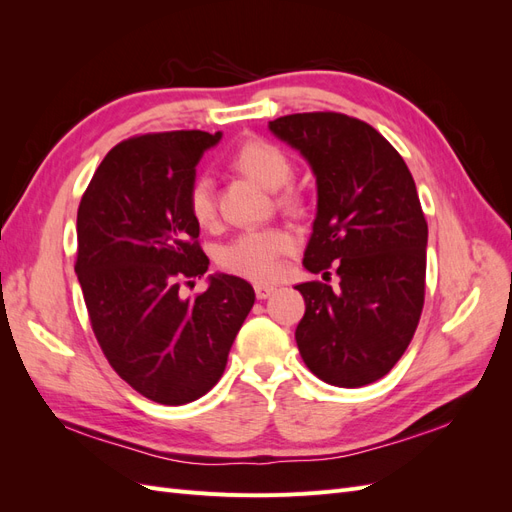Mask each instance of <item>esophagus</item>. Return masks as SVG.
<instances>
[{
    "mask_svg": "<svg viewBox=\"0 0 512 512\" xmlns=\"http://www.w3.org/2000/svg\"><path fill=\"white\" fill-rule=\"evenodd\" d=\"M254 290H256V297L262 301V299L271 297V294L275 292V286H269V284H256V286H254Z\"/></svg>",
    "mask_w": 512,
    "mask_h": 512,
    "instance_id": "34e87169",
    "label": "esophagus"
}]
</instances>
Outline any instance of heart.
<instances>
[{
	"label": "heart",
	"instance_id": "1",
	"mask_svg": "<svg viewBox=\"0 0 512 512\" xmlns=\"http://www.w3.org/2000/svg\"><path fill=\"white\" fill-rule=\"evenodd\" d=\"M230 164L269 190L284 188L294 175V164L288 153L267 138H247L232 153ZM280 200L290 209H297L303 203L301 194L294 190H286ZM185 205L198 226L211 228L218 222V198H215L213 181L207 175L192 179L188 194H185ZM294 247H297L294 237L284 228H250L220 247L218 265L232 275L262 282L275 275L280 258L294 252Z\"/></svg>",
	"mask_w": 512,
	"mask_h": 512
}]
</instances>
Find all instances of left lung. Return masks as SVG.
<instances>
[{
  "label": "left lung",
  "mask_w": 512,
  "mask_h": 512,
  "mask_svg": "<svg viewBox=\"0 0 512 512\" xmlns=\"http://www.w3.org/2000/svg\"><path fill=\"white\" fill-rule=\"evenodd\" d=\"M299 149L318 183V213L303 265L335 267L339 288L305 282L297 333L314 376L356 389L389 374L406 352L425 303L427 220L410 170L369 123L344 113L269 121Z\"/></svg>",
  "instance_id": "1"
}]
</instances>
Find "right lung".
<instances>
[{"mask_svg":"<svg viewBox=\"0 0 512 512\" xmlns=\"http://www.w3.org/2000/svg\"><path fill=\"white\" fill-rule=\"evenodd\" d=\"M220 138L177 130L121 141L76 213L74 271L91 329L119 378L164 406L190 404L218 384L256 299L250 284L226 273L211 275L194 299L179 294L209 269L185 194Z\"/></svg>","mask_w":512,"mask_h":512,"instance_id":"1","label":"right lung"}]
</instances>
